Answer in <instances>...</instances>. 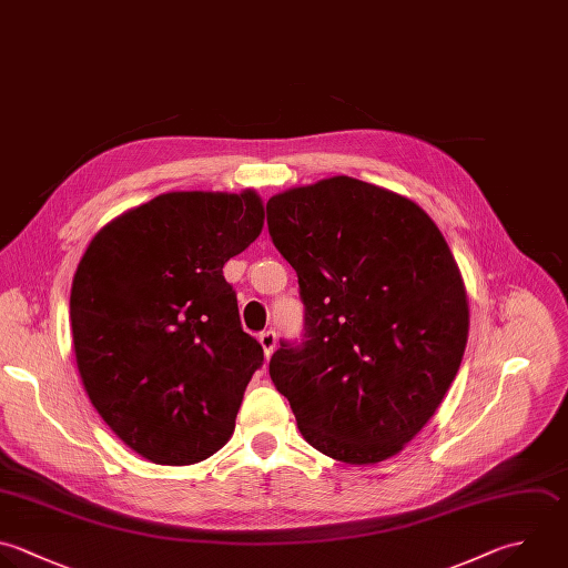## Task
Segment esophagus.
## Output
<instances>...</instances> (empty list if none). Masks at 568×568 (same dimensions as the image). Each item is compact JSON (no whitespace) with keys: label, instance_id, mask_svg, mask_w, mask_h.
I'll list each match as a JSON object with an SVG mask.
<instances>
[{"label":"esophagus","instance_id":"esophagus-1","mask_svg":"<svg viewBox=\"0 0 568 568\" xmlns=\"http://www.w3.org/2000/svg\"><path fill=\"white\" fill-rule=\"evenodd\" d=\"M260 344H262L266 357H271L273 351H275V346H277V335H275V331H264V333L260 335Z\"/></svg>","mask_w":568,"mask_h":568}]
</instances>
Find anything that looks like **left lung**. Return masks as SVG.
Instances as JSON below:
<instances>
[{
	"instance_id": "left-lung-1",
	"label": "left lung",
	"mask_w": 568,
	"mask_h": 568,
	"mask_svg": "<svg viewBox=\"0 0 568 568\" xmlns=\"http://www.w3.org/2000/svg\"><path fill=\"white\" fill-rule=\"evenodd\" d=\"M295 268L304 337L268 373L320 453L377 464L442 404L468 339V300L435 222L408 197L337 175L266 204Z\"/></svg>"
}]
</instances>
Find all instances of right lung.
<instances>
[{"mask_svg":"<svg viewBox=\"0 0 568 568\" xmlns=\"http://www.w3.org/2000/svg\"><path fill=\"white\" fill-rule=\"evenodd\" d=\"M264 226L255 191H175L109 222L71 288L84 388L135 453L186 466L217 453L264 362L224 264Z\"/></svg>","mask_w":568,"mask_h":568,"instance_id":"right-lung-1","label":"right lung"}]
</instances>
